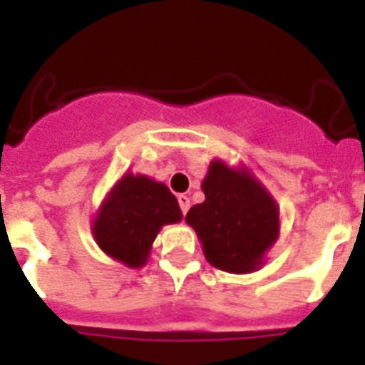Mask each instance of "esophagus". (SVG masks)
Here are the masks:
<instances>
[{
    "mask_svg": "<svg viewBox=\"0 0 365 365\" xmlns=\"http://www.w3.org/2000/svg\"><path fill=\"white\" fill-rule=\"evenodd\" d=\"M177 200H179V205H180V211H182V215L188 213V209H190V197L185 196V194H180Z\"/></svg>",
    "mask_w": 365,
    "mask_h": 365,
    "instance_id": "34e87169",
    "label": "esophagus"
}]
</instances>
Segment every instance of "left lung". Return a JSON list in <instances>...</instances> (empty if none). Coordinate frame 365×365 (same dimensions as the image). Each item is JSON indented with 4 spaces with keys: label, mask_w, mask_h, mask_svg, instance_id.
<instances>
[{
    "label": "left lung",
    "mask_w": 365,
    "mask_h": 365,
    "mask_svg": "<svg viewBox=\"0 0 365 365\" xmlns=\"http://www.w3.org/2000/svg\"><path fill=\"white\" fill-rule=\"evenodd\" d=\"M205 202L192 205L186 222L202 240L215 268L244 274L259 268L278 238V207L244 171L213 162L202 185Z\"/></svg>",
    "instance_id": "1"
}]
</instances>
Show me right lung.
I'll return each mask as SVG.
<instances>
[{
  "mask_svg": "<svg viewBox=\"0 0 365 365\" xmlns=\"http://www.w3.org/2000/svg\"><path fill=\"white\" fill-rule=\"evenodd\" d=\"M180 217L179 202L168 186L143 175H125L104 202L93 234L104 253L137 268L146 262L160 228Z\"/></svg>",
  "mask_w": 365,
  "mask_h": 365,
  "instance_id": "right-lung-1",
  "label": "right lung"
}]
</instances>
